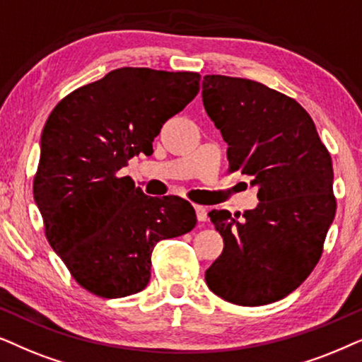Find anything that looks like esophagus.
I'll return each instance as SVG.
<instances>
[{
  "mask_svg": "<svg viewBox=\"0 0 362 362\" xmlns=\"http://www.w3.org/2000/svg\"><path fill=\"white\" fill-rule=\"evenodd\" d=\"M195 214L199 221H206V218H209V211H206L205 206L202 205H195Z\"/></svg>",
  "mask_w": 362,
  "mask_h": 362,
  "instance_id": "34e87169",
  "label": "esophagus"
}]
</instances>
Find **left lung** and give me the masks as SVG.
Listing matches in <instances>:
<instances>
[{"instance_id":"left-lung-1","label":"left lung","mask_w":362,"mask_h":362,"mask_svg":"<svg viewBox=\"0 0 362 362\" xmlns=\"http://www.w3.org/2000/svg\"><path fill=\"white\" fill-rule=\"evenodd\" d=\"M202 99L228 144L230 170L253 177L259 200L242 221L228 210L209 214L223 252L205 272L206 285L233 305H269L320 262L336 214L331 156L310 114L262 83L205 76Z\"/></svg>"}]
</instances>
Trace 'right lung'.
<instances>
[{
  "label": "right lung",
  "instance_id": "add662e5",
  "mask_svg": "<svg viewBox=\"0 0 362 362\" xmlns=\"http://www.w3.org/2000/svg\"><path fill=\"white\" fill-rule=\"evenodd\" d=\"M200 90L197 72L120 67L72 90L41 136L35 202L52 250L100 298L142 291L157 242L189 233L195 210L175 195L147 197L117 172Z\"/></svg>",
  "mask_w": 362,
  "mask_h": 362
}]
</instances>
